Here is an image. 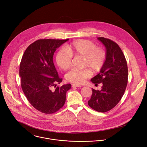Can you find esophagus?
<instances>
[{"instance_id": "esophagus-1", "label": "esophagus", "mask_w": 147, "mask_h": 147, "mask_svg": "<svg viewBox=\"0 0 147 147\" xmlns=\"http://www.w3.org/2000/svg\"><path fill=\"white\" fill-rule=\"evenodd\" d=\"M72 87H78V88H81V87H82V86L79 85H78V84H72Z\"/></svg>"}]
</instances>
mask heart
Masks as SVG:
<instances>
[{
    "label": "heart",
    "mask_w": 147,
    "mask_h": 147,
    "mask_svg": "<svg viewBox=\"0 0 147 147\" xmlns=\"http://www.w3.org/2000/svg\"><path fill=\"white\" fill-rule=\"evenodd\" d=\"M61 48L56 56L58 66L63 70L69 69L72 65V57H83V67L91 69L94 72L99 71L106 59V53L103 48L96 47L92 42L86 40H78ZM89 69L71 70L66 75L68 81L76 84H82L90 78Z\"/></svg>",
    "instance_id": "b5f03b06"
}]
</instances>
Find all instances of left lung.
Returning <instances> with one entry per match:
<instances>
[{
    "label": "left lung",
    "instance_id": "obj_1",
    "mask_svg": "<svg viewBox=\"0 0 147 147\" xmlns=\"http://www.w3.org/2000/svg\"><path fill=\"white\" fill-rule=\"evenodd\" d=\"M105 46L106 59L100 72L91 79L95 84L102 83L100 90L92 89L88 105L102 113L115 107L121 99L128 82V67L124 55L119 45L104 37L97 38Z\"/></svg>",
    "mask_w": 147,
    "mask_h": 147
}]
</instances>
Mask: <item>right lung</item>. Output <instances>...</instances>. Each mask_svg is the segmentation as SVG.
Returning <instances> with one entry per match:
<instances>
[{"label": "right lung", "mask_w": 147, "mask_h": 147, "mask_svg": "<svg viewBox=\"0 0 147 147\" xmlns=\"http://www.w3.org/2000/svg\"><path fill=\"white\" fill-rule=\"evenodd\" d=\"M69 40L40 39L26 50L20 64L19 75L22 90L30 103L45 114L55 113L63 107L71 84L57 86L62 80L53 62L57 48Z\"/></svg>", "instance_id": "right-lung-1"}]
</instances>
